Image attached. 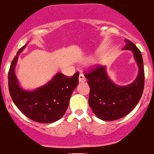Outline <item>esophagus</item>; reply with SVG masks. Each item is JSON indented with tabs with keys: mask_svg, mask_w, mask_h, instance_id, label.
Segmentation results:
<instances>
[{
	"mask_svg": "<svg viewBox=\"0 0 154 154\" xmlns=\"http://www.w3.org/2000/svg\"><path fill=\"white\" fill-rule=\"evenodd\" d=\"M87 81V79H86L85 76L84 75V74L82 73V72H81L80 74H79V82H84Z\"/></svg>",
	"mask_w": 154,
	"mask_h": 154,
	"instance_id": "esophagus-1",
	"label": "esophagus"
}]
</instances>
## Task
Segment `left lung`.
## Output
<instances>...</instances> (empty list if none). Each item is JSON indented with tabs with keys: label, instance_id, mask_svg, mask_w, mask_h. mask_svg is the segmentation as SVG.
<instances>
[{
	"label": "left lung",
	"instance_id": "left-lung-1",
	"mask_svg": "<svg viewBox=\"0 0 154 154\" xmlns=\"http://www.w3.org/2000/svg\"><path fill=\"white\" fill-rule=\"evenodd\" d=\"M123 49L133 52L139 67L136 80L129 85L120 87L108 77L106 67L95 65L84 75L90 86L89 105L99 119L106 121L118 120L133 110L143 95L145 84L143 59L140 51L132 42L125 39Z\"/></svg>",
	"mask_w": 154,
	"mask_h": 154
}]
</instances>
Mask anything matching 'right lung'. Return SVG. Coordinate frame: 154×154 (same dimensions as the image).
<instances>
[{"label": "right lung", "instance_id": "1", "mask_svg": "<svg viewBox=\"0 0 154 154\" xmlns=\"http://www.w3.org/2000/svg\"><path fill=\"white\" fill-rule=\"evenodd\" d=\"M21 48L11 62L8 72V84L11 97L23 115L35 122L50 123L57 121L65 114L72 91L79 84V72L71 77L58 72L54 79L43 87L34 91H25L19 87L14 74L17 56Z\"/></svg>", "mask_w": 154, "mask_h": 154}]
</instances>
